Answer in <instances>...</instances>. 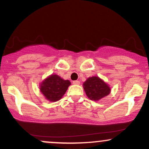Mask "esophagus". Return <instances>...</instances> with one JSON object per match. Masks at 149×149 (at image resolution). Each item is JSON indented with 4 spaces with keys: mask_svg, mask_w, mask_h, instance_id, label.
Here are the masks:
<instances>
[{
    "mask_svg": "<svg viewBox=\"0 0 149 149\" xmlns=\"http://www.w3.org/2000/svg\"><path fill=\"white\" fill-rule=\"evenodd\" d=\"M80 83L79 80H73V84L74 85H80Z\"/></svg>",
    "mask_w": 149,
    "mask_h": 149,
    "instance_id": "obj_1",
    "label": "esophagus"
}]
</instances>
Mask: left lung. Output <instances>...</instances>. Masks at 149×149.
Listing matches in <instances>:
<instances>
[{
  "instance_id": "8db88e82",
  "label": "left lung",
  "mask_w": 149,
  "mask_h": 149,
  "mask_svg": "<svg viewBox=\"0 0 149 149\" xmlns=\"http://www.w3.org/2000/svg\"><path fill=\"white\" fill-rule=\"evenodd\" d=\"M83 86L85 93L90 100H100L107 96L111 92L109 85L97 76L88 78L83 83Z\"/></svg>"
}]
</instances>
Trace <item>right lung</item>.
Listing matches in <instances>:
<instances>
[{
	"mask_svg": "<svg viewBox=\"0 0 149 149\" xmlns=\"http://www.w3.org/2000/svg\"><path fill=\"white\" fill-rule=\"evenodd\" d=\"M71 83L57 75H51L40 85V91L45 98L50 102L59 100L67 90Z\"/></svg>",
	"mask_w": 149,
	"mask_h": 149,
	"instance_id": "obj_1",
	"label": "right lung"
}]
</instances>
